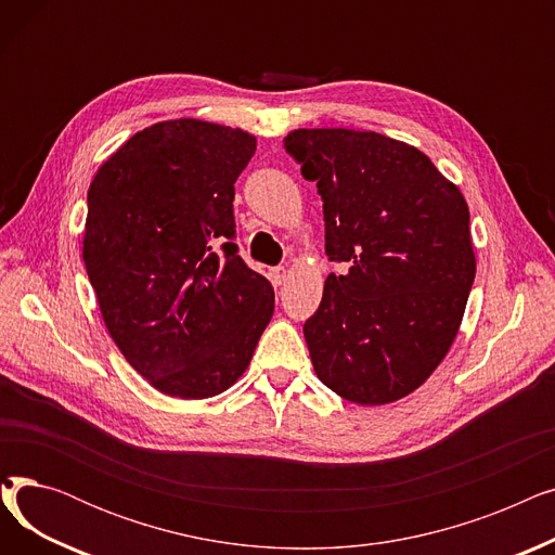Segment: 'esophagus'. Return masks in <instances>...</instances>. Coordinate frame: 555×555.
I'll return each instance as SVG.
<instances>
[{"label":"esophagus","instance_id":"obj_1","mask_svg":"<svg viewBox=\"0 0 555 555\" xmlns=\"http://www.w3.org/2000/svg\"><path fill=\"white\" fill-rule=\"evenodd\" d=\"M285 279H287V270H285V268H272V270H270V281H272L274 285H283Z\"/></svg>","mask_w":555,"mask_h":555}]
</instances>
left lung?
<instances>
[{"label":"left lung","mask_w":555,"mask_h":555,"mask_svg":"<svg viewBox=\"0 0 555 555\" xmlns=\"http://www.w3.org/2000/svg\"><path fill=\"white\" fill-rule=\"evenodd\" d=\"M285 151L324 199L328 274L304 324L314 373L358 404L418 389L459 333L477 272L456 184L410 143L346 128H299Z\"/></svg>","instance_id":"obj_1"}]
</instances>
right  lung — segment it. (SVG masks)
Wrapping results in <instances>:
<instances>
[{"mask_svg": "<svg viewBox=\"0 0 555 555\" xmlns=\"http://www.w3.org/2000/svg\"><path fill=\"white\" fill-rule=\"evenodd\" d=\"M254 153L241 128L162 121L130 137L87 191L82 260L103 322L166 396L227 391L272 319V283L233 243V184Z\"/></svg>", "mask_w": 555, "mask_h": 555, "instance_id": "add662e5", "label": "right lung"}]
</instances>
